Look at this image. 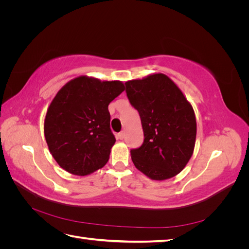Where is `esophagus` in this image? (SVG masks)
I'll return each mask as SVG.
<instances>
[{
    "instance_id": "esophagus-1",
    "label": "esophagus",
    "mask_w": 249,
    "mask_h": 249,
    "mask_svg": "<svg viewBox=\"0 0 249 249\" xmlns=\"http://www.w3.org/2000/svg\"><path fill=\"white\" fill-rule=\"evenodd\" d=\"M118 138H119L120 140H123V139L124 138V132H120V133L118 134Z\"/></svg>"
}]
</instances>
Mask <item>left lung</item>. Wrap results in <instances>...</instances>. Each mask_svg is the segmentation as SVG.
Instances as JSON below:
<instances>
[{
    "label": "left lung",
    "mask_w": 249,
    "mask_h": 249,
    "mask_svg": "<svg viewBox=\"0 0 249 249\" xmlns=\"http://www.w3.org/2000/svg\"><path fill=\"white\" fill-rule=\"evenodd\" d=\"M125 91L139 112L144 134L143 144L131 150L135 167L154 180L176 177L194 152L196 118L192 105L161 72L127 81Z\"/></svg>",
    "instance_id": "left-lung-1"
}]
</instances>
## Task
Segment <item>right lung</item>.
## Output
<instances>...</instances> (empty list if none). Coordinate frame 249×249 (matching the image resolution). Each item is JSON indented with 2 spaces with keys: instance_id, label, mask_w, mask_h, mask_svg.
<instances>
[{
  "instance_id": "right-lung-1",
  "label": "right lung",
  "mask_w": 249,
  "mask_h": 249,
  "mask_svg": "<svg viewBox=\"0 0 249 249\" xmlns=\"http://www.w3.org/2000/svg\"><path fill=\"white\" fill-rule=\"evenodd\" d=\"M124 90L122 81L80 76L59 90L44 117V137L53 158L65 171L84 177L104 167L115 137L109 104Z\"/></svg>"
}]
</instances>
